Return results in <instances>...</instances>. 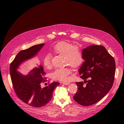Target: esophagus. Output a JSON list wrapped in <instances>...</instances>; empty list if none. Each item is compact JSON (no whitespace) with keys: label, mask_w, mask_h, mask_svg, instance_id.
I'll return each instance as SVG.
<instances>
[{"label":"esophagus","mask_w":124,"mask_h":124,"mask_svg":"<svg viewBox=\"0 0 124 124\" xmlns=\"http://www.w3.org/2000/svg\"><path fill=\"white\" fill-rule=\"evenodd\" d=\"M61 83H62V84H63L64 85H69V84H70V82H61Z\"/></svg>","instance_id":"34e87169"}]
</instances>
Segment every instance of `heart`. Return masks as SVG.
Here are the masks:
<instances>
[{"mask_svg": "<svg viewBox=\"0 0 124 124\" xmlns=\"http://www.w3.org/2000/svg\"><path fill=\"white\" fill-rule=\"evenodd\" d=\"M53 51L57 54L65 56V62L74 68L80 66L84 61L83 54L82 50L78 46L70 43L61 42L56 44L53 48ZM51 56L48 54L43 59V64L47 69L52 68ZM72 73V70L69 68L56 69L52 73V78L55 80L64 81L68 79V76Z\"/></svg>", "mask_w": 124, "mask_h": 124, "instance_id": "1", "label": "heart"}]
</instances>
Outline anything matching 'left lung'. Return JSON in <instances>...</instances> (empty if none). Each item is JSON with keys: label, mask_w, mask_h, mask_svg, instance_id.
Listing matches in <instances>:
<instances>
[{"label": "left lung", "mask_w": 124, "mask_h": 124, "mask_svg": "<svg viewBox=\"0 0 124 124\" xmlns=\"http://www.w3.org/2000/svg\"><path fill=\"white\" fill-rule=\"evenodd\" d=\"M82 51L85 61L78 72L84 81L76 82L78 89L73 98L79 104L88 106L98 102L111 89L114 80L115 62L102 46L91 45Z\"/></svg>", "instance_id": "obj_1"}]
</instances>
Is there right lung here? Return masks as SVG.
I'll list each match as a JSON object with an SVG mask.
<instances>
[{
  "label": "right lung",
  "instance_id": "1",
  "mask_svg": "<svg viewBox=\"0 0 124 124\" xmlns=\"http://www.w3.org/2000/svg\"><path fill=\"white\" fill-rule=\"evenodd\" d=\"M45 44L33 46L20 51L10 66V76L15 93L22 101L34 108H41L51 99L55 88L59 82H53L44 88L41 83L45 82V73L41 65L30 70L26 76L20 73L18 70L24 62L36 56Z\"/></svg>",
  "mask_w": 124,
  "mask_h": 124
}]
</instances>
